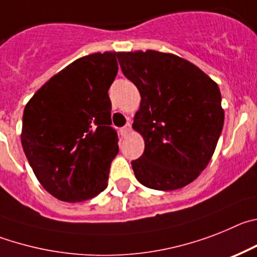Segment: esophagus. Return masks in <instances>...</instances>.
<instances>
[{
  "label": "esophagus",
  "mask_w": 257,
  "mask_h": 257,
  "mask_svg": "<svg viewBox=\"0 0 257 257\" xmlns=\"http://www.w3.org/2000/svg\"><path fill=\"white\" fill-rule=\"evenodd\" d=\"M131 132H132V125L129 123L126 124V125H124L123 128L120 129V134H121V137H123V138L128 137L129 134H131Z\"/></svg>",
  "instance_id": "esophagus-1"
}]
</instances>
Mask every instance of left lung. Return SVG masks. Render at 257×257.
<instances>
[{"label": "left lung", "mask_w": 257, "mask_h": 257, "mask_svg": "<svg viewBox=\"0 0 257 257\" xmlns=\"http://www.w3.org/2000/svg\"><path fill=\"white\" fill-rule=\"evenodd\" d=\"M123 74L138 88L133 129L145 152L132 168L143 186L186 187L211 160L224 124L218 84L192 62L159 51L117 54Z\"/></svg>", "instance_id": "8db88e82"}]
</instances>
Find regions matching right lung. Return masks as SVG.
I'll list each match as a JSON object with an SVG mask.
<instances>
[{
  "label": "right lung",
  "instance_id": "right-lung-1",
  "mask_svg": "<svg viewBox=\"0 0 257 257\" xmlns=\"http://www.w3.org/2000/svg\"><path fill=\"white\" fill-rule=\"evenodd\" d=\"M116 52L80 57L34 93L23 114L22 145L43 188L65 202H82L106 189L119 152L108 88Z\"/></svg>",
  "mask_w": 257,
  "mask_h": 257
}]
</instances>
